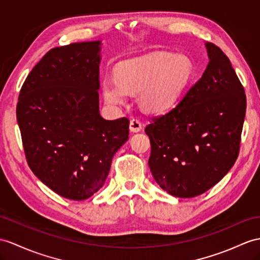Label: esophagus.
Masks as SVG:
<instances>
[{
  "instance_id": "esophagus-1",
  "label": "esophagus",
  "mask_w": 260,
  "mask_h": 260,
  "mask_svg": "<svg viewBox=\"0 0 260 260\" xmlns=\"http://www.w3.org/2000/svg\"><path fill=\"white\" fill-rule=\"evenodd\" d=\"M142 129V123L140 120L138 119H132L130 121V131L131 132H139Z\"/></svg>"
}]
</instances>
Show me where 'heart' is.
<instances>
[{
	"instance_id": "b5f03b06",
	"label": "heart",
	"mask_w": 260,
	"mask_h": 260,
	"mask_svg": "<svg viewBox=\"0 0 260 260\" xmlns=\"http://www.w3.org/2000/svg\"><path fill=\"white\" fill-rule=\"evenodd\" d=\"M194 66L186 56L155 52L121 62L117 75H106L103 91L113 108L125 104L129 91H139L143 109L162 111L172 106L193 79Z\"/></svg>"
}]
</instances>
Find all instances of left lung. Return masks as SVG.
I'll use <instances>...</instances> for the list:
<instances>
[{"mask_svg": "<svg viewBox=\"0 0 260 260\" xmlns=\"http://www.w3.org/2000/svg\"><path fill=\"white\" fill-rule=\"evenodd\" d=\"M202 78L174 108L145 126L149 167L157 184L176 198L206 192L235 163L246 115V94L221 49L206 43Z\"/></svg>", "mask_w": 260, "mask_h": 260, "instance_id": "left-lung-1", "label": "left lung"}]
</instances>
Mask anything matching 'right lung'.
<instances>
[{
  "label": "right lung",
  "instance_id": "add662e5",
  "mask_svg": "<svg viewBox=\"0 0 260 260\" xmlns=\"http://www.w3.org/2000/svg\"><path fill=\"white\" fill-rule=\"evenodd\" d=\"M101 41L57 47L39 61L16 107L30 170L58 195L74 201L103 187L112 157L129 137V120L99 112Z\"/></svg>",
  "mask_w": 260,
  "mask_h": 260
}]
</instances>
